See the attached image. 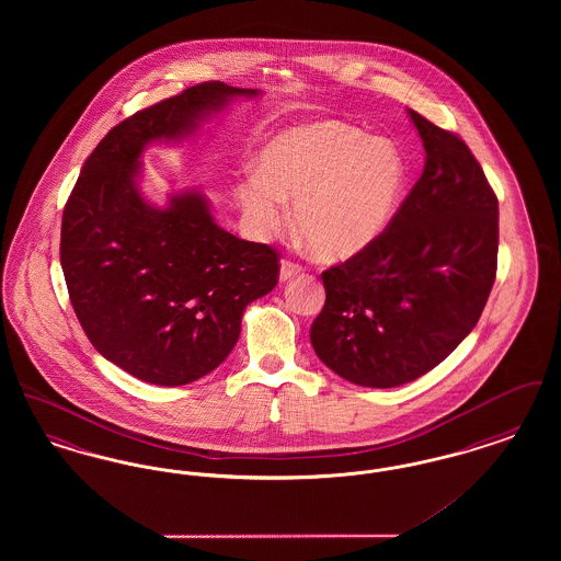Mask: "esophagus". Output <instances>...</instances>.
<instances>
[{"mask_svg":"<svg viewBox=\"0 0 561 561\" xmlns=\"http://www.w3.org/2000/svg\"><path fill=\"white\" fill-rule=\"evenodd\" d=\"M302 273V267L298 265V263H293V261H282V267H279V282H288V279H293L296 275H300Z\"/></svg>","mask_w":561,"mask_h":561,"instance_id":"esophagus-1","label":"esophagus"}]
</instances>
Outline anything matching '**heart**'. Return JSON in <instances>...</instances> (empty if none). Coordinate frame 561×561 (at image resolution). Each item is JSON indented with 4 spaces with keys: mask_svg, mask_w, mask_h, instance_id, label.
<instances>
[{
    "mask_svg": "<svg viewBox=\"0 0 561 561\" xmlns=\"http://www.w3.org/2000/svg\"><path fill=\"white\" fill-rule=\"evenodd\" d=\"M405 181V161L387 138H370L323 119L275 134L233 185L248 227L271 238L288 222L294 199L298 233L328 261L362 254L389 227Z\"/></svg>",
    "mask_w": 561,
    "mask_h": 561,
    "instance_id": "1",
    "label": "heart"
}]
</instances>
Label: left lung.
I'll use <instances>...</instances> for the list:
<instances>
[{"instance_id": "8db88e82", "label": "left lung", "mask_w": 561, "mask_h": 561, "mask_svg": "<svg viewBox=\"0 0 561 561\" xmlns=\"http://www.w3.org/2000/svg\"><path fill=\"white\" fill-rule=\"evenodd\" d=\"M425 170L368 250L321 273L311 345L359 387H400L433 370L476 328L496 277L499 199L456 134L408 108Z\"/></svg>"}]
</instances>
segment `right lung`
<instances>
[{
  "instance_id": "add662e5",
  "label": "right lung",
  "mask_w": 561,
  "mask_h": 561,
  "mask_svg": "<svg viewBox=\"0 0 561 561\" xmlns=\"http://www.w3.org/2000/svg\"><path fill=\"white\" fill-rule=\"evenodd\" d=\"M259 94L206 81L134 113L96 145L69 195L60 265L71 305L94 348L138 380L179 387L213 373L245 307L277 286V252L220 229L199 188L158 206L138 185L149 145L188 140Z\"/></svg>"
}]
</instances>
